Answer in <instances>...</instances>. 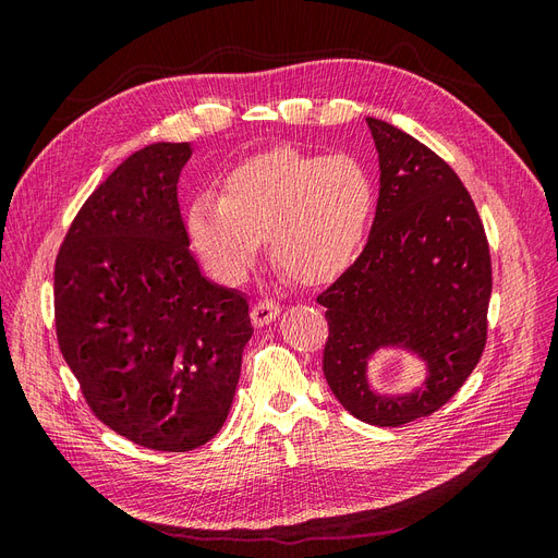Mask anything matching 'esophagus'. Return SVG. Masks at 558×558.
Wrapping results in <instances>:
<instances>
[{"label":"esophagus","mask_w":558,"mask_h":558,"mask_svg":"<svg viewBox=\"0 0 558 558\" xmlns=\"http://www.w3.org/2000/svg\"><path fill=\"white\" fill-rule=\"evenodd\" d=\"M279 312H281L279 302H275V300H258L256 305H253V310H251L253 326L263 328L267 324H272V320L279 316Z\"/></svg>","instance_id":"1"}]
</instances>
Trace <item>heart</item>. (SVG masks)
Here are the masks:
<instances>
[{"label": "heart", "mask_w": 558, "mask_h": 558, "mask_svg": "<svg viewBox=\"0 0 558 558\" xmlns=\"http://www.w3.org/2000/svg\"><path fill=\"white\" fill-rule=\"evenodd\" d=\"M375 185L347 156H307L279 148L251 158L199 193L189 232L223 279H242L269 238L277 265L300 283L330 281L353 263L375 211Z\"/></svg>", "instance_id": "1"}]
</instances>
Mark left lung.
<instances>
[{"label": "left lung", "instance_id": "obj_1", "mask_svg": "<svg viewBox=\"0 0 558 558\" xmlns=\"http://www.w3.org/2000/svg\"><path fill=\"white\" fill-rule=\"evenodd\" d=\"M379 154V197L361 256L316 298L326 307L324 375L344 410L396 428L430 416L477 367L486 347L492 253L463 181L418 140L367 118ZM404 345L429 365L421 392L377 397L366 359Z\"/></svg>", "mask_w": 558, "mask_h": 558}]
</instances>
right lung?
<instances>
[{"instance_id":"obj_1","label":"right lung","mask_w":558,"mask_h":558,"mask_svg":"<svg viewBox=\"0 0 558 558\" xmlns=\"http://www.w3.org/2000/svg\"><path fill=\"white\" fill-rule=\"evenodd\" d=\"M189 144H150L83 202L53 272L56 332L93 414L191 451L221 430L253 335L248 300L202 277L177 183Z\"/></svg>"}]
</instances>
